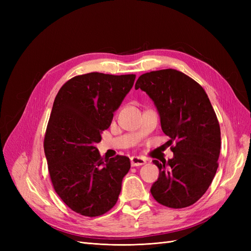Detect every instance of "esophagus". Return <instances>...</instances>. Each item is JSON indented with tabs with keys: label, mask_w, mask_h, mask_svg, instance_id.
Here are the masks:
<instances>
[{
	"label": "esophagus",
	"mask_w": 251,
	"mask_h": 251,
	"mask_svg": "<svg viewBox=\"0 0 251 251\" xmlns=\"http://www.w3.org/2000/svg\"><path fill=\"white\" fill-rule=\"evenodd\" d=\"M146 159H143L141 157H137V156H133L131 157V165L132 166H140L146 164Z\"/></svg>",
	"instance_id": "esophagus-1"
}]
</instances>
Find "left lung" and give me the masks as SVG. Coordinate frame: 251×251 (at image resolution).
<instances>
[{
    "label": "left lung",
    "instance_id": "8db88e82",
    "mask_svg": "<svg viewBox=\"0 0 251 251\" xmlns=\"http://www.w3.org/2000/svg\"><path fill=\"white\" fill-rule=\"evenodd\" d=\"M135 89L153 100L169 146L175 142L172 159L153 161L159 178L151 193L166 207L191 206L207 191L219 165L221 131L209 98L198 82L175 69L144 73Z\"/></svg>",
    "mask_w": 251,
    "mask_h": 251
}]
</instances>
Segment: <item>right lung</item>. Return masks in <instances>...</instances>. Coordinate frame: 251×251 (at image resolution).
Returning <instances> with one entry per match:
<instances>
[{
	"label": "right lung",
	"instance_id": "obj_1",
	"mask_svg": "<svg viewBox=\"0 0 251 251\" xmlns=\"http://www.w3.org/2000/svg\"><path fill=\"white\" fill-rule=\"evenodd\" d=\"M135 78V74L77 75L64 83L53 102L44 139L50 179L59 198L81 216L100 217L113 208L131 168L126 156L104 160L95 144Z\"/></svg>",
	"mask_w": 251,
	"mask_h": 251
}]
</instances>
